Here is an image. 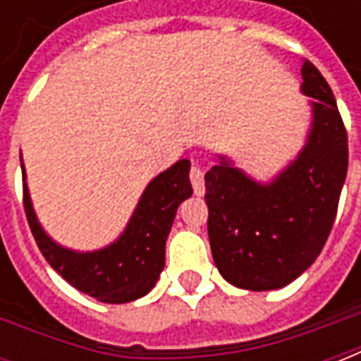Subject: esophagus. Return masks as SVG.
<instances>
[{
    "label": "esophagus",
    "mask_w": 361,
    "mask_h": 361,
    "mask_svg": "<svg viewBox=\"0 0 361 361\" xmlns=\"http://www.w3.org/2000/svg\"><path fill=\"white\" fill-rule=\"evenodd\" d=\"M189 178H191V185H193L195 195H199V197L204 195V173H203V170L199 168V164L191 166Z\"/></svg>",
    "instance_id": "esophagus-1"
}]
</instances>
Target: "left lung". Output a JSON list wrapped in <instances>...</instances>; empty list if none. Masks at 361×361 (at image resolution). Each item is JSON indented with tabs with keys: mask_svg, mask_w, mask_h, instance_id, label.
Returning <instances> with one entry per match:
<instances>
[{
	"mask_svg": "<svg viewBox=\"0 0 361 361\" xmlns=\"http://www.w3.org/2000/svg\"><path fill=\"white\" fill-rule=\"evenodd\" d=\"M311 123L302 150L259 181L226 154L204 173L209 240L222 279L243 290L288 286L307 271L331 234L348 172V137L333 90L302 61Z\"/></svg>",
	"mask_w": 361,
	"mask_h": 361,
	"instance_id": "left-lung-1",
	"label": "left lung"
}]
</instances>
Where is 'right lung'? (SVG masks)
<instances>
[{"label": "right lung", "instance_id": "obj_1", "mask_svg": "<svg viewBox=\"0 0 361 361\" xmlns=\"http://www.w3.org/2000/svg\"><path fill=\"white\" fill-rule=\"evenodd\" d=\"M20 168L28 226L38 250L61 279L104 303L135 302L149 294L164 269L166 240L178 207L193 193L188 158L152 178L123 232L106 247L94 251L69 250L44 230L32 207L23 160Z\"/></svg>", "mask_w": 361, "mask_h": 361}]
</instances>
